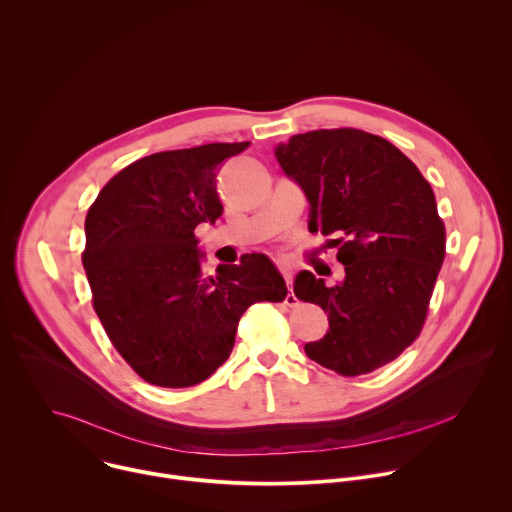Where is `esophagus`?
Segmentation results:
<instances>
[{
    "label": "esophagus",
    "instance_id": "1",
    "mask_svg": "<svg viewBox=\"0 0 512 512\" xmlns=\"http://www.w3.org/2000/svg\"><path fill=\"white\" fill-rule=\"evenodd\" d=\"M283 271V277H285V283H287V287H289V291H291V271L289 269H281ZM285 306H289V308H294V306H298V298L294 296V294H287L285 296Z\"/></svg>",
    "mask_w": 512,
    "mask_h": 512
}]
</instances>
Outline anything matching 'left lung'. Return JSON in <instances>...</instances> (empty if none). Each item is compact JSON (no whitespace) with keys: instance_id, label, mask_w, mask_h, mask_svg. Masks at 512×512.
I'll return each instance as SVG.
<instances>
[{"instance_id":"obj_1","label":"left lung","mask_w":512,"mask_h":512,"mask_svg":"<svg viewBox=\"0 0 512 512\" xmlns=\"http://www.w3.org/2000/svg\"><path fill=\"white\" fill-rule=\"evenodd\" d=\"M283 172L310 202V233L336 235L344 281L326 287L300 271L294 294L318 304L330 330L304 346L322 367L358 377L395 360L419 336L446 227L429 182L395 145L362 129H318L275 148Z\"/></svg>"}]
</instances>
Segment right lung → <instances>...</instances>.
<instances>
[{
    "label": "right lung",
    "mask_w": 512,
    "mask_h": 512,
    "mask_svg": "<svg viewBox=\"0 0 512 512\" xmlns=\"http://www.w3.org/2000/svg\"><path fill=\"white\" fill-rule=\"evenodd\" d=\"M249 148L206 143L141 158L115 174L85 218L93 308L117 352L158 387H192L229 358L237 324L287 287L261 253L204 275L194 229L223 214L216 172Z\"/></svg>",
    "instance_id": "right-lung-1"
}]
</instances>
